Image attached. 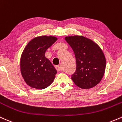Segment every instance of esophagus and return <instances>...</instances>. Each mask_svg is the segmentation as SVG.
I'll return each instance as SVG.
<instances>
[{"instance_id": "obj_1", "label": "esophagus", "mask_w": 122, "mask_h": 122, "mask_svg": "<svg viewBox=\"0 0 122 122\" xmlns=\"http://www.w3.org/2000/svg\"><path fill=\"white\" fill-rule=\"evenodd\" d=\"M56 69L57 70V71H58V72H59V71H61V67L58 65L56 66Z\"/></svg>"}]
</instances>
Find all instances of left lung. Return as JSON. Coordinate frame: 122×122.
Listing matches in <instances>:
<instances>
[{
  "label": "left lung",
  "mask_w": 122,
  "mask_h": 122,
  "mask_svg": "<svg viewBox=\"0 0 122 122\" xmlns=\"http://www.w3.org/2000/svg\"><path fill=\"white\" fill-rule=\"evenodd\" d=\"M67 43L73 50L76 70L71 79L82 89L94 87L102 80L106 66V57L100 46L82 36H67Z\"/></svg>",
  "instance_id": "left-lung-1"
}]
</instances>
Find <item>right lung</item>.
Returning a JSON list of instances; mask_svg holds the SVG:
<instances>
[{"label":"right lung","mask_w":122,"mask_h":122,"mask_svg":"<svg viewBox=\"0 0 122 122\" xmlns=\"http://www.w3.org/2000/svg\"><path fill=\"white\" fill-rule=\"evenodd\" d=\"M57 40L54 36H39L32 39L25 47L20 60V72L30 87L43 89L54 81L57 71L45 53Z\"/></svg>","instance_id":"add662e5"}]
</instances>
